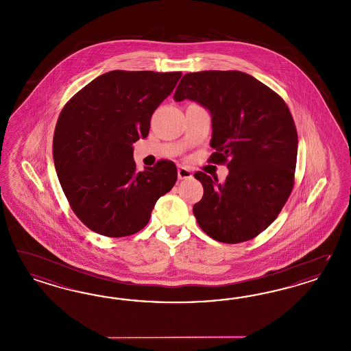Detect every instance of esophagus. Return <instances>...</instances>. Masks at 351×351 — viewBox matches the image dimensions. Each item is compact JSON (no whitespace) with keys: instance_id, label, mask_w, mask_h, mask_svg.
<instances>
[{"instance_id":"34e87169","label":"esophagus","mask_w":351,"mask_h":351,"mask_svg":"<svg viewBox=\"0 0 351 351\" xmlns=\"http://www.w3.org/2000/svg\"><path fill=\"white\" fill-rule=\"evenodd\" d=\"M190 178H193V173L187 168L180 167L178 168V180H190Z\"/></svg>"}]
</instances>
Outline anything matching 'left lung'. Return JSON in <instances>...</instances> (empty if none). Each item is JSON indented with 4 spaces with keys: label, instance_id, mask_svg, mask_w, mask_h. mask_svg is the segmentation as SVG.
Masks as SVG:
<instances>
[{
    "label": "left lung",
    "instance_id": "8db88e82",
    "mask_svg": "<svg viewBox=\"0 0 351 351\" xmlns=\"http://www.w3.org/2000/svg\"><path fill=\"white\" fill-rule=\"evenodd\" d=\"M193 101L212 116L210 156L227 162L219 183L195 173L204 195L193 215L204 232L221 243L237 244L271 225L293 189L298 136L283 99L248 73L202 71L186 73L173 95Z\"/></svg>",
    "mask_w": 351,
    "mask_h": 351
}]
</instances>
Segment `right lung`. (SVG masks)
<instances>
[{
	"instance_id": "right-lung-1",
	"label": "right lung",
	"mask_w": 351,
	"mask_h": 351,
	"mask_svg": "<svg viewBox=\"0 0 351 351\" xmlns=\"http://www.w3.org/2000/svg\"><path fill=\"white\" fill-rule=\"evenodd\" d=\"M181 72L111 71L73 95L59 114L53 158L75 215L94 232L133 235L177 181L174 162L138 171L133 143L146 138L151 116Z\"/></svg>"
}]
</instances>
